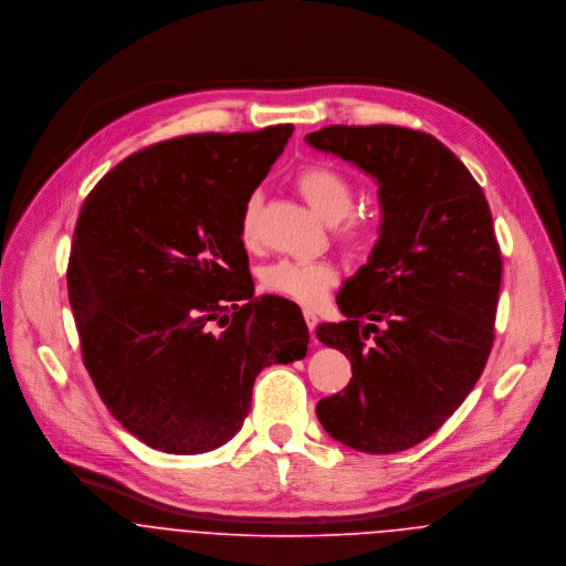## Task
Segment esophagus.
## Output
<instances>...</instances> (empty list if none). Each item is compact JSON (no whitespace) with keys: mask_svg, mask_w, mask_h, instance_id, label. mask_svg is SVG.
I'll use <instances>...</instances> for the list:
<instances>
[{"mask_svg":"<svg viewBox=\"0 0 566 566\" xmlns=\"http://www.w3.org/2000/svg\"><path fill=\"white\" fill-rule=\"evenodd\" d=\"M303 316H305L307 328H310V331H314V328H316V324H318V316H316V312H312V310H305V312H303Z\"/></svg>","mask_w":566,"mask_h":566,"instance_id":"esophagus-1","label":"esophagus"}]
</instances>
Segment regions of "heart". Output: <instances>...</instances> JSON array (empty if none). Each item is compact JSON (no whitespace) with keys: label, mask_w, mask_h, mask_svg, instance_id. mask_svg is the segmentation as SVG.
<instances>
[{"label":"heart","mask_w":566,"mask_h":566,"mask_svg":"<svg viewBox=\"0 0 566 566\" xmlns=\"http://www.w3.org/2000/svg\"><path fill=\"white\" fill-rule=\"evenodd\" d=\"M296 187L310 207L328 222H339L335 238L350 250H366L375 240V222L364 216H348L353 209V185L333 165L314 163L296 174ZM256 229V196L243 209L242 242L254 243ZM335 268L326 261H294L281 259L268 265L261 274V285L276 296L314 307L323 301L328 287L335 283Z\"/></svg>","instance_id":"heart-1"}]
</instances>
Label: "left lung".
Here are the masks:
<instances>
[{"instance_id": "left-lung-1", "label": "left lung", "mask_w": 566, "mask_h": 566, "mask_svg": "<svg viewBox=\"0 0 566 566\" xmlns=\"http://www.w3.org/2000/svg\"><path fill=\"white\" fill-rule=\"evenodd\" d=\"M305 142L370 174L384 211L368 263L337 294L346 321L316 328L353 366L316 413L355 451L399 453L438 431L484 373L503 270L490 207L427 133L326 126Z\"/></svg>"}]
</instances>
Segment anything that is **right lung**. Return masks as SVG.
Here are the masks:
<instances>
[{"mask_svg":"<svg viewBox=\"0 0 566 566\" xmlns=\"http://www.w3.org/2000/svg\"><path fill=\"white\" fill-rule=\"evenodd\" d=\"M292 130L167 139L115 165L82 202L67 268L82 361L108 411L163 453L222 447L256 375L307 355L298 305L254 296L240 233Z\"/></svg>","mask_w":566,"mask_h":566,"instance_id":"1","label":"right lung"}]
</instances>
